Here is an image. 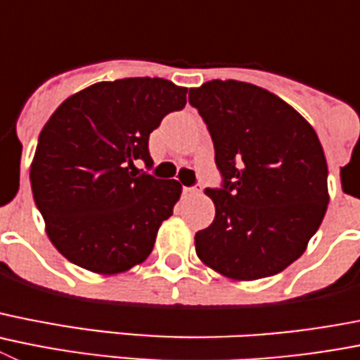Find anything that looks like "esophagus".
Segmentation results:
<instances>
[{
    "label": "esophagus",
    "instance_id": "1",
    "mask_svg": "<svg viewBox=\"0 0 360 360\" xmlns=\"http://www.w3.org/2000/svg\"><path fill=\"white\" fill-rule=\"evenodd\" d=\"M182 193L186 194V196H187V194H196V193H198V189H196V187H184Z\"/></svg>",
    "mask_w": 360,
    "mask_h": 360
}]
</instances>
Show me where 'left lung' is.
Here are the masks:
<instances>
[{
  "instance_id": "left-lung-1",
  "label": "left lung",
  "mask_w": 360,
  "mask_h": 360,
  "mask_svg": "<svg viewBox=\"0 0 360 360\" xmlns=\"http://www.w3.org/2000/svg\"><path fill=\"white\" fill-rule=\"evenodd\" d=\"M212 137L221 187L205 189L212 225L196 255L233 280L273 276L295 262L328 205L326 158L314 128L273 92L237 80L191 89Z\"/></svg>"
}]
</instances>
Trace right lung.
<instances>
[{"label": "right lung", "instance_id": "add662e5", "mask_svg": "<svg viewBox=\"0 0 360 360\" xmlns=\"http://www.w3.org/2000/svg\"><path fill=\"white\" fill-rule=\"evenodd\" d=\"M187 89L164 78L100 82L72 94L39 135L30 182L55 248L80 268L114 275L151 253L182 186L150 169V134L182 110Z\"/></svg>", "mask_w": 360, "mask_h": 360}]
</instances>
